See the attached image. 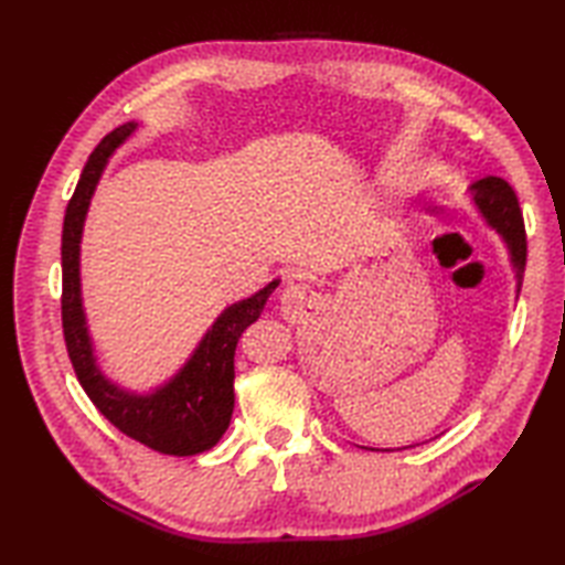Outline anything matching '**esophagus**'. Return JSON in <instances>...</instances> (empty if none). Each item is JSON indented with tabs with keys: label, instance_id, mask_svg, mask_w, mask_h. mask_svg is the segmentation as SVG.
Masks as SVG:
<instances>
[{
	"label": "esophagus",
	"instance_id": "34e87169",
	"mask_svg": "<svg viewBox=\"0 0 565 565\" xmlns=\"http://www.w3.org/2000/svg\"><path fill=\"white\" fill-rule=\"evenodd\" d=\"M313 303V291L308 289L301 281H289L281 291V308L286 313H298L303 306Z\"/></svg>",
	"mask_w": 565,
	"mask_h": 565
}]
</instances>
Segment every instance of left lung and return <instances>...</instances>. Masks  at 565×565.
Returning a JSON list of instances; mask_svg holds the SVG:
<instances>
[{
  "mask_svg": "<svg viewBox=\"0 0 565 565\" xmlns=\"http://www.w3.org/2000/svg\"><path fill=\"white\" fill-rule=\"evenodd\" d=\"M468 194L473 199V206L481 213L488 227L500 235L502 243L508 247V257L514 269V279H518V296L524 279L526 267V237H524V221L520 213L518 196H514L512 186L500 177H483L468 186ZM405 449V447H403ZM379 451V449H371ZM393 451V449H383Z\"/></svg>",
  "mask_w": 565,
  "mask_h": 565,
  "instance_id": "1",
  "label": "left lung"
}]
</instances>
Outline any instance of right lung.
<instances>
[{
    "mask_svg": "<svg viewBox=\"0 0 565 565\" xmlns=\"http://www.w3.org/2000/svg\"><path fill=\"white\" fill-rule=\"evenodd\" d=\"M138 128V121L118 126L94 148L67 203L63 223L65 344L84 393L114 427L160 454L194 456L215 447L231 425L235 407V347L239 334L259 318L279 279H271L243 301L225 306L186 362L160 386L134 391L104 374L82 298V233L106 164Z\"/></svg>",
    "mask_w": 565,
    "mask_h": 565,
    "instance_id": "obj_1",
    "label": "right lung"
}]
</instances>
